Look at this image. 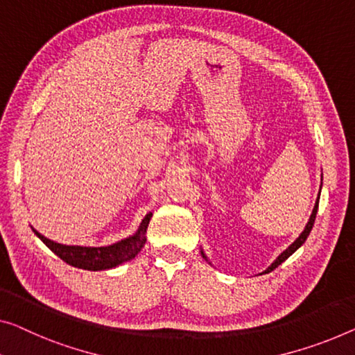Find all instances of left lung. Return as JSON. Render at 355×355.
<instances>
[{"mask_svg":"<svg viewBox=\"0 0 355 355\" xmlns=\"http://www.w3.org/2000/svg\"><path fill=\"white\" fill-rule=\"evenodd\" d=\"M319 198H320V193H319ZM319 198H317V202H315V205H314V210H313V214H311V218H309V221H308V225H306V228H304V231L301 232L300 234V237L298 239H296L292 245H290L287 250H284L282 253H280V255L276 258V261H274L271 266H269L266 271H264L263 274H266V272H271V271H274V269H276L279 264H282L285 260H287V258L292 255V253H295L296 250H298V248L304 244V241L308 239V236H309V232H311V230H313V226H314V221H315V215H317V209H319ZM202 257L205 258V255H204V252H202Z\"/></svg>","mask_w":355,"mask_h":355,"instance_id":"left-lung-1","label":"left lung"}]
</instances>
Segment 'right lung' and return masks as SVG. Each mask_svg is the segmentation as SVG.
<instances>
[{"label": "right lung", "mask_w": 355, "mask_h": 355, "mask_svg": "<svg viewBox=\"0 0 355 355\" xmlns=\"http://www.w3.org/2000/svg\"><path fill=\"white\" fill-rule=\"evenodd\" d=\"M153 214H148L144 221H141L139 231L134 236L127 237L113 245L108 247H81V245H63L59 242L47 239L38 231L33 232L44 244L55 253L57 257L62 258L63 261L71 264L75 268L87 269V271H102V269H111L119 266L125 261H130L132 258L137 257V253L141 250V247L146 242V228L150 225Z\"/></svg>", "instance_id": "obj_1"}]
</instances>
